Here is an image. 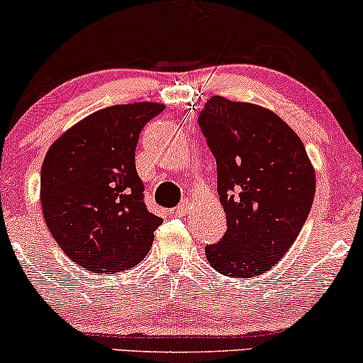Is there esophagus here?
I'll return each mask as SVG.
<instances>
[{
    "label": "esophagus",
    "instance_id": "34e87169",
    "mask_svg": "<svg viewBox=\"0 0 363 363\" xmlns=\"http://www.w3.org/2000/svg\"><path fill=\"white\" fill-rule=\"evenodd\" d=\"M188 210H189V203L184 201V203H181V205H179L177 208L174 210V215H175V217H186Z\"/></svg>",
    "mask_w": 363,
    "mask_h": 363
}]
</instances>
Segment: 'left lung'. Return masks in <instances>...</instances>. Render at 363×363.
<instances>
[{
  "label": "left lung",
  "mask_w": 363,
  "mask_h": 363,
  "mask_svg": "<svg viewBox=\"0 0 363 363\" xmlns=\"http://www.w3.org/2000/svg\"><path fill=\"white\" fill-rule=\"evenodd\" d=\"M198 123L217 162L227 230L205 248L218 274L269 272L300 234L315 194V170L294 133L272 110L212 96Z\"/></svg>",
  "instance_id": "1"
}]
</instances>
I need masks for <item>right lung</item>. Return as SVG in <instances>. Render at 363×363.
Returning a JSON list of instances; mask_svg holds the SVG:
<instances>
[{"instance_id":"add662e5","label":"right lung","mask_w":363,"mask_h":363,"mask_svg":"<svg viewBox=\"0 0 363 363\" xmlns=\"http://www.w3.org/2000/svg\"><path fill=\"white\" fill-rule=\"evenodd\" d=\"M163 108L141 101L98 110L48 150L43 215L60 248L81 269L121 272L148 255L163 220L146 210L134 157L139 133Z\"/></svg>"}]
</instances>
